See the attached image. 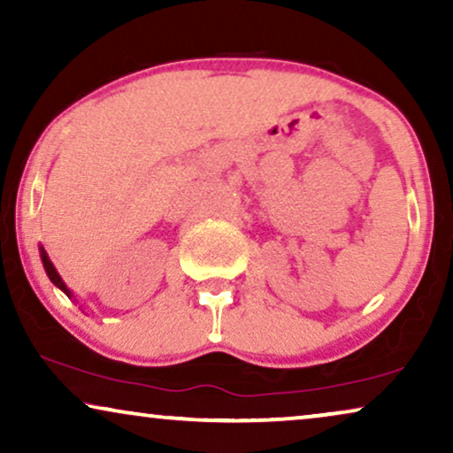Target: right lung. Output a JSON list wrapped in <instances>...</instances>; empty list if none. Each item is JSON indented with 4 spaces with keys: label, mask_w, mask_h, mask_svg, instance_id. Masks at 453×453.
I'll return each mask as SVG.
<instances>
[{
    "label": "right lung",
    "mask_w": 453,
    "mask_h": 453,
    "mask_svg": "<svg viewBox=\"0 0 453 453\" xmlns=\"http://www.w3.org/2000/svg\"><path fill=\"white\" fill-rule=\"evenodd\" d=\"M39 251H41V262H42V268H45V272H47V276H49V280H51L55 287H58L59 290H64V293L70 296V299H73V293L70 288H67V284L61 280V276H59V272L55 270V265H53V262L51 259H49V256H47V251H45V247H39Z\"/></svg>",
    "instance_id": "obj_1"
}]
</instances>
